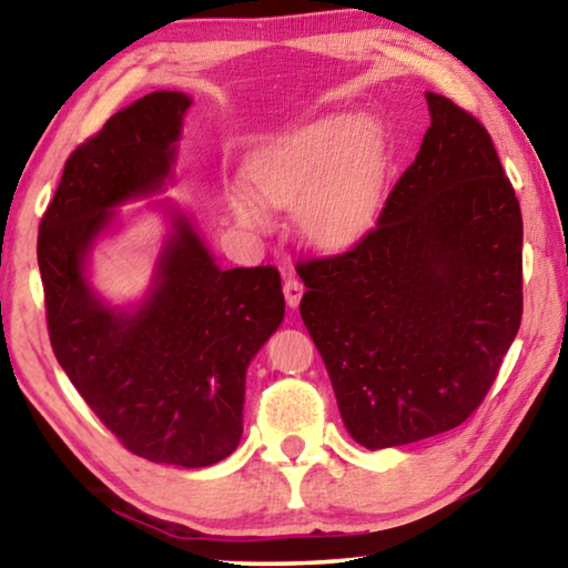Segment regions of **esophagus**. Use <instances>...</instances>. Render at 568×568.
Wrapping results in <instances>:
<instances>
[{
    "mask_svg": "<svg viewBox=\"0 0 568 568\" xmlns=\"http://www.w3.org/2000/svg\"><path fill=\"white\" fill-rule=\"evenodd\" d=\"M283 293H285L287 305L297 307V303H301V297H303V283L297 281V277L287 275V277H285V285H283Z\"/></svg>",
    "mask_w": 568,
    "mask_h": 568,
    "instance_id": "34e87169",
    "label": "esophagus"
}]
</instances>
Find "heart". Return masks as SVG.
I'll use <instances>...</instances> for the list:
<instances>
[{
	"mask_svg": "<svg viewBox=\"0 0 568 568\" xmlns=\"http://www.w3.org/2000/svg\"><path fill=\"white\" fill-rule=\"evenodd\" d=\"M381 178V152L371 128L345 114L307 124L247 165L255 197L273 207L295 205L303 235L321 247H343L363 233ZM235 213L245 223L257 220L243 200H235Z\"/></svg>",
	"mask_w": 568,
	"mask_h": 568,
	"instance_id": "1",
	"label": "heart"
}]
</instances>
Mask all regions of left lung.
Returning a JSON list of instances; mask_svg holds the SVG:
<instances>
[{
  "label": "left lung",
  "instance_id": "1",
  "mask_svg": "<svg viewBox=\"0 0 568 568\" xmlns=\"http://www.w3.org/2000/svg\"><path fill=\"white\" fill-rule=\"evenodd\" d=\"M426 102L430 128L376 225L345 253L295 265L345 428L371 450L460 426L521 325L511 180L474 114L444 94Z\"/></svg>",
  "mask_w": 568,
  "mask_h": 568
}]
</instances>
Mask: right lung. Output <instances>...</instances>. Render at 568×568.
<instances>
[{
    "mask_svg": "<svg viewBox=\"0 0 568 568\" xmlns=\"http://www.w3.org/2000/svg\"><path fill=\"white\" fill-rule=\"evenodd\" d=\"M190 102L152 92L67 158L37 263L52 351L94 416L134 456L203 468L240 444L245 371L285 315L281 273L220 271L187 217L175 215L138 311H112L84 281V257L112 207L165 185Z\"/></svg>",
    "mask_w": 568,
    "mask_h": 568,
    "instance_id": "right-lung-1",
    "label": "right lung"
}]
</instances>
